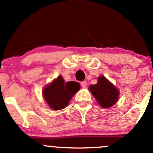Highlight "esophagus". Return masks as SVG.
Segmentation results:
<instances>
[{"label":"esophagus","instance_id":"34e87169","mask_svg":"<svg viewBox=\"0 0 153 153\" xmlns=\"http://www.w3.org/2000/svg\"><path fill=\"white\" fill-rule=\"evenodd\" d=\"M81 86H82V87L85 88L86 86V85H87V84H86V81H82V82L81 83Z\"/></svg>","mask_w":153,"mask_h":153}]
</instances>
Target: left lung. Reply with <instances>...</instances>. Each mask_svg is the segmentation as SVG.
<instances>
[{
	"label": "left lung",
	"instance_id": "obj_1",
	"mask_svg": "<svg viewBox=\"0 0 153 153\" xmlns=\"http://www.w3.org/2000/svg\"><path fill=\"white\" fill-rule=\"evenodd\" d=\"M89 89L98 104L104 108H109L116 103L118 98V90L104 76L98 78L97 84L89 86Z\"/></svg>",
	"mask_w": 153,
	"mask_h": 153
}]
</instances>
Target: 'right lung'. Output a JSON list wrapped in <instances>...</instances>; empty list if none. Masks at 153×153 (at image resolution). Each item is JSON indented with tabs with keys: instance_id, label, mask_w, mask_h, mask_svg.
I'll return each instance as SVG.
<instances>
[{
	"instance_id": "right-lung-1",
	"label": "right lung",
	"mask_w": 153,
	"mask_h": 153,
	"mask_svg": "<svg viewBox=\"0 0 153 153\" xmlns=\"http://www.w3.org/2000/svg\"><path fill=\"white\" fill-rule=\"evenodd\" d=\"M81 88L75 81L66 82L62 76H58L50 84L44 88L43 95L45 101L52 109L58 110L67 106L72 97Z\"/></svg>"
}]
</instances>
